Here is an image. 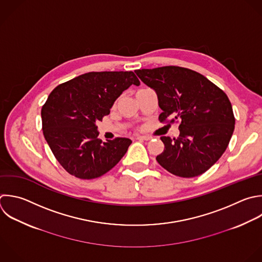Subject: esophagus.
Wrapping results in <instances>:
<instances>
[{"label":"esophagus","mask_w":262,"mask_h":262,"mask_svg":"<svg viewBox=\"0 0 262 262\" xmlns=\"http://www.w3.org/2000/svg\"><path fill=\"white\" fill-rule=\"evenodd\" d=\"M136 138H137V139H140V140H149L151 137L144 135V136H137Z\"/></svg>","instance_id":"34e87169"}]
</instances>
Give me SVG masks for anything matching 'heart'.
<instances>
[{"instance_id": "heart-1", "label": "heart", "mask_w": 262, "mask_h": 262, "mask_svg": "<svg viewBox=\"0 0 262 262\" xmlns=\"http://www.w3.org/2000/svg\"><path fill=\"white\" fill-rule=\"evenodd\" d=\"M145 90H147L146 88H141V89H139V90H137V92H136V94H138V93H140V92H143V91H145Z\"/></svg>"}]
</instances>
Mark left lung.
<instances>
[{"label": "left lung", "mask_w": 262, "mask_h": 262, "mask_svg": "<svg viewBox=\"0 0 262 262\" xmlns=\"http://www.w3.org/2000/svg\"><path fill=\"white\" fill-rule=\"evenodd\" d=\"M158 95L161 123L180 121L179 136H162L164 151L158 163L184 178L203 174L225 151L234 130V116L226 94L203 75L180 67L135 71Z\"/></svg>", "instance_id": "1"}]
</instances>
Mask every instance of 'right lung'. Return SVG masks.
Returning <instances> with one entry per match:
<instances>
[{"label": "right lung", "instance_id": "obj_1", "mask_svg": "<svg viewBox=\"0 0 262 262\" xmlns=\"http://www.w3.org/2000/svg\"><path fill=\"white\" fill-rule=\"evenodd\" d=\"M140 82L133 72H91L58 85L42 107L44 137L67 172L97 178L113 169L132 141L117 137L102 142L96 122L110 114L116 99Z\"/></svg>", "mask_w": 262, "mask_h": 262}]
</instances>
